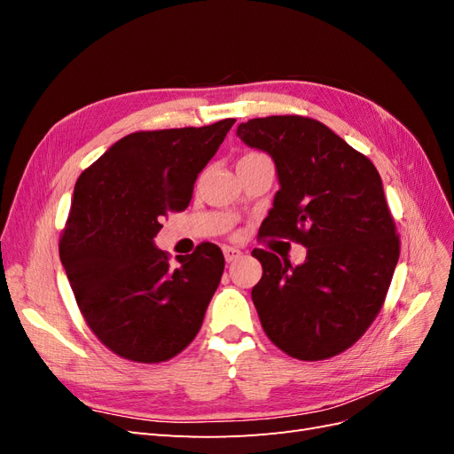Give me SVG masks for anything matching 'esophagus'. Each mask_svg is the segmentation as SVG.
I'll list each match as a JSON object with an SVG mask.
<instances>
[{
  "mask_svg": "<svg viewBox=\"0 0 454 454\" xmlns=\"http://www.w3.org/2000/svg\"><path fill=\"white\" fill-rule=\"evenodd\" d=\"M223 255H225L227 263H231V261H237V259L242 255V252H240L239 248H231V246H225V248H223Z\"/></svg>",
  "mask_w": 454,
  "mask_h": 454,
  "instance_id": "esophagus-1",
  "label": "esophagus"
}]
</instances>
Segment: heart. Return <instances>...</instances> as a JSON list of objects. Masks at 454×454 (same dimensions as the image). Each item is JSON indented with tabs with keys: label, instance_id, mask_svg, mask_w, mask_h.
<instances>
[{
	"label": "heart",
	"instance_id": "heart-1",
	"mask_svg": "<svg viewBox=\"0 0 454 454\" xmlns=\"http://www.w3.org/2000/svg\"><path fill=\"white\" fill-rule=\"evenodd\" d=\"M250 155H252V153H250Z\"/></svg>",
	"mask_w": 454,
	"mask_h": 454
}]
</instances>
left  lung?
Listing matches in <instances>:
<instances>
[{
	"mask_svg": "<svg viewBox=\"0 0 454 454\" xmlns=\"http://www.w3.org/2000/svg\"><path fill=\"white\" fill-rule=\"evenodd\" d=\"M237 134L277 164L280 189L265 237L307 248L303 265L267 250L252 301L267 337L297 360H327L373 324L400 259V237L380 176L364 153L320 121L270 115L240 122Z\"/></svg>",
	"mask_w": 454,
	"mask_h": 454,
	"instance_id": "1",
	"label": "left lung"
}]
</instances>
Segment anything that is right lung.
Listing matches in <instances>:
<instances>
[{
  "label": "right lung",
  "mask_w": 454,
  "mask_h": 454,
  "mask_svg": "<svg viewBox=\"0 0 454 454\" xmlns=\"http://www.w3.org/2000/svg\"><path fill=\"white\" fill-rule=\"evenodd\" d=\"M232 125L132 132L79 176L60 261L90 332L121 358L167 362L199 333L223 254L202 242L170 267L153 239L164 217L187 208Z\"/></svg>",
  "instance_id": "obj_1"
}]
</instances>
